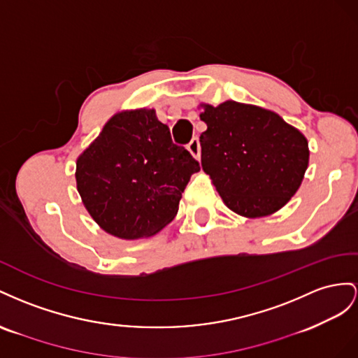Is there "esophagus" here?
Instances as JSON below:
<instances>
[{
    "label": "esophagus",
    "instance_id": "obj_1",
    "mask_svg": "<svg viewBox=\"0 0 358 358\" xmlns=\"http://www.w3.org/2000/svg\"><path fill=\"white\" fill-rule=\"evenodd\" d=\"M187 150L190 151V155L195 157V159H199L201 157V144H199V139L198 138H193L189 145H187Z\"/></svg>",
    "mask_w": 358,
    "mask_h": 358
}]
</instances>
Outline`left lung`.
Segmentation results:
<instances>
[{
    "label": "left lung",
    "instance_id": "8db88e82",
    "mask_svg": "<svg viewBox=\"0 0 358 358\" xmlns=\"http://www.w3.org/2000/svg\"><path fill=\"white\" fill-rule=\"evenodd\" d=\"M202 169L227 207L244 217L280 210L309 165L308 139L275 112L227 100L201 105Z\"/></svg>",
    "mask_w": 358,
    "mask_h": 358
}]
</instances>
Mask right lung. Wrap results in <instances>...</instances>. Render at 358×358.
Listing matches in <instances>:
<instances>
[{
    "instance_id": "1",
    "label": "right lung",
    "mask_w": 358,
    "mask_h": 358,
    "mask_svg": "<svg viewBox=\"0 0 358 358\" xmlns=\"http://www.w3.org/2000/svg\"><path fill=\"white\" fill-rule=\"evenodd\" d=\"M199 162L172 142L155 109L112 117L76 162V186L91 217L110 236L151 237L178 211Z\"/></svg>"
}]
</instances>
